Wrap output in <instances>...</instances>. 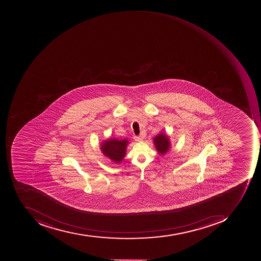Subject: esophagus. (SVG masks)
Masks as SVG:
<instances>
[{
	"label": "esophagus",
	"mask_w": 261,
	"mask_h": 261,
	"mask_svg": "<svg viewBox=\"0 0 261 261\" xmlns=\"http://www.w3.org/2000/svg\"><path fill=\"white\" fill-rule=\"evenodd\" d=\"M134 139H135V140H136V141H138V142L143 141V137H142L141 136H139V137H135Z\"/></svg>",
	"instance_id": "esophagus-1"
}]
</instances>
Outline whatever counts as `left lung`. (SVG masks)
I'll list each match as a JSON object with an SVG mask.
<instances>
[{
	"label": "left lung",
	"mask_w": 261,
	"mask_h": 261,
	"mask_svg": "<svg viewBox=\"0 0 261 261\" xmlns=\"http://www.w3.org/2000/svg\"><path fill=\"white\" fill-rule=\"evenodd\" d=\"M153 144L158 153L160 155H164L168 153L171 148V142L169 136L165 133H159L157 136L153 137Z\"/></svg>",
	"instance_id": "8db88e82"
}]
</instances>
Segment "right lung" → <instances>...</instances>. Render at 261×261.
Instances as JSON below:
<instances>
[{
	"label": "right lung",
	"mask_w": 261,
	"mask_h": 261,
	"mask_svg": "<svg viewBox=\"0 0 261 261\" xmlns=\"http://www.w3.org/2000/svg\"><path fill=\"white\" fill-rule=\"evenodd\" d=\"M128 143L129 142L126 138L123 140L108 139L100 143V150L104 156H106L114 163L119 164L125 156Z\"/></svg>",
	"instance_id": "1"
}]
</instances>
